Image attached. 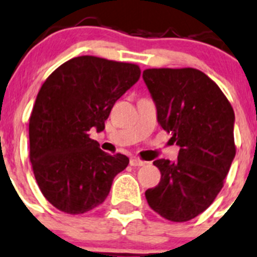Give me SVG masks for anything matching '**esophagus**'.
Segmentation results:
<instances>
[{
    "mask_svg": "<svg viewBox=\"0 0 257 257\" xmlns=\"http://www.w3.org/2000/svg\"><path fill=\"white\" fill-rule=\"evenodd\" d=\"M131 166L133 167H140V166H145L146 162L142 161V160H140V158H131Z\"/></svg>",
    "mask_w": 257,
    "mask_h": 257,
    "instance_id": "obj_1",
    "label": "esophagus"
}]
</instances>
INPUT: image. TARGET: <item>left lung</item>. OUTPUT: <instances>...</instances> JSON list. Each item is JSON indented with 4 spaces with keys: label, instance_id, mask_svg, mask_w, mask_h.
<instances>
[{
    "label": "left lung",
    "instance_id": "8db88e82",
    "mask_svg": "<svg viewBox=\"0 0 257 257\" xmlns=\"http://www.w3.org/2000/svg\"><path fill=\"white\" fill-rule=\"evenodd\" d=\"M143 80L157 121L180 147L175 162L156 160L161 181L146 191L148 205L172 222L204 212L223 188L236 155L234 112L217 83L195 68H151Z\"/></svg>",
    "mask_w": 257,
    "mask_h": 257
}]
</instances>
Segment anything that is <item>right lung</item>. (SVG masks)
Segmentation results:
<instances>
[{
    "instance_id": "obj_1",
    "label": "right lung",
    "mask_w": 257,
    "mask_h": 257,
    "mask_svg": "<svg viewBox=\"0 0 257 257\" xmlns=\"http://www.w3.org/2000/svg\"><path fill=\"white\" fill-rule=\"evenodd\" d=\"M137 64L92 56L59 66L38 92L29 121L30 161L40 191L68 214H82L109 195L112 180L129 164L90 138L102 132L115 101L140 80Z\"/></svg>"
}]
</instances>
